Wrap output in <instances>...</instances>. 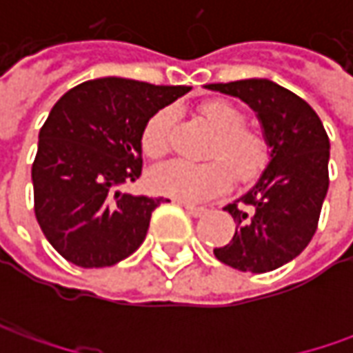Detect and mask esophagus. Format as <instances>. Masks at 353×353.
<instances>
[{"label": "esophagus", "mask_w": 353, "mask_h": 353, "mask_svg": "<svg viewBox=\"0 0 353 353\" xmlns=\"http://www.w3.org/2000/svg\"><path fill=\"white\" fill-rule=\"evenodd\" d=\"M181 206H184V210L188 212L190 216H194V218H200V216H204V214H206V208L192 206V204H186V202H181Z\"/></svg>", "instance_id": "obj_1"}]
</instances>
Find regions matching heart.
<instances>
[{"instance_id": "obj_1", "label": "heart", "mask_w": 353, "mask_h": 353, "mask_svg": "<svg viewBox=\"0 0 353 353\" xmlns=\"http://www.w3.org/2000/svg\"><path fill=\"white\" fill-rule=\"evenodd\" d=\"M198 116L210 129L212 139L204 163L170 161L151 170L149 184L163 196L202 202L222 194L232 179L237 184L257 181L269 165L271 147L259 129L243 125L245 117L234 103L210 100L200 103ZM174 125L172 108H163L147 119L141 131V149L149 159L169 153Z\"/></svg>"}]
</instances>
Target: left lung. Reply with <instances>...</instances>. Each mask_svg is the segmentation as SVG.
I'll list each match as a JSON object with an SVG mask.
<instances>
[{"mask_svg": "<svg viewBox=\"0 0 353 353\" xmlns=\"http://www.w3.org/2000/svg\"><path fill=\"white\" fill-rule=\"evenodd\" d=\"M206 88L248 103L271 147L269 165L257 183L224 208L236 222V234L214 255L239 271H273L292 261L316 232L330 183L326 129L301 96L267 78Z\"/></svg>", "mask_w": 353, "mask_h": 353, "instance_id": "left-lung-1", "label": "left lung"}]
</instances>
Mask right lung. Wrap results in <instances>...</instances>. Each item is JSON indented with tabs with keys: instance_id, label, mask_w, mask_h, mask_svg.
I'll return each instance as SVG.
<instances>
[{
	"instance_id": "1",
	"label": "right lung",
	"mask_w": 353,
	"mask_h": 353,
	"mask_svg": "<svg viewBox=\"0 0 353 353\" xmlns=\"http://www.w3.org/2000/svg\"><path fill=\"white\" fill-rule=\"evenodd\" d=\"M188 86L98 78L68 90L39 131L34 216L48 243L78 267H110L137 250L165 198L117 186L139 179L141 131Z\"/></svg>"
}]
</instances>
